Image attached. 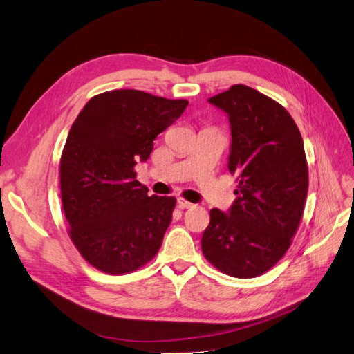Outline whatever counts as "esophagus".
Instances as JSON below:
<instances>
[{
  "mask_svg": "<svg viewBox=\"0 0 354 354\" xmlns=\"http://www.w3.org/2000/svg\"><path fill=\"white\" fill-rule=\"evenodd\" d=\"M177 203H178L180 208H194L195 207V203H192V202H189V201H186L183 198H178Z\"/></svg>",
  "mask_w": 354,
  "mask_h": 354,
  "instance_id": "obj_1",
  "label": "esophagus"
}]
</instances>
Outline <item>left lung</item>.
Segmentation results:
<instances>
[{"instance_id":"1","label":"left lung","mask_w":354,"mask_h":354,"mask_svg":"<svg viewBox=\"0 0 354 354\" xmlns=\"http://www.w3.org/2000/svg\"><path fill=\"white\" fill-rule=\"evenodd\" d=\"M208 102L227 115L229 171L236 199L227 212L209 211L202 252L233 277H255L279 261L301 220L308 171L301 134L279 103L238 84Z\"/></svg>"}]
</instances>
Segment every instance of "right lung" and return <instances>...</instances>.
Returning <instances> with one entry per match:
<instances>
[{
    "label": "right lung",
    "instance_id": "obj_1",
    "mask_svg": "<svg viewBox=\"0 0 354 354\" xmlns=\"http://www.w3.org/2000/svg\"><path fill=\"white\" fill-rule=\"evenodd\" d=\"M138 90L94 95L72 124L60 159L62 203L69 236L95 269L130 273L162 243L176 198L149 196L134 165L187 108Z\"/></svg>",
    "mask_w": 354,
    "mask_h": 354
}]
</instances>
